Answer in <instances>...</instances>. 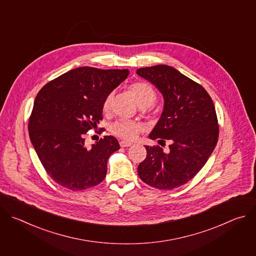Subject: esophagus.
Masks as SVG:
<instances>
[{"label":"esophagus","mask_w":256,"mask_h":256,"mask_svg":"<svg viewBox=\"0 0 256 256\" xmlns=\"http://www.w3.org/2000/svg\"><path fill=\"white\" fill-rule=\"evenodd\" d=\"M120 147L126 148V147H130V146H132V144L130 142H126V140H120Z\"/></svg>","instance_id":"34e87169"}]
</instances>
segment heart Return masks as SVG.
<instances>
[{
  "mask_svg": "<svg viewBox=\"0 0 256 256\" xmlns=\"http://www.w3.org/2000/svg\"><path fill=\"white\" fill-rule=\"evenodd\" d=\"M130 91L134 95L138 105L142 108H147L152 106L157 98L156 92L154 88L146 82H136L132 85H130ZM114 98V93L108 94L107 97L104 100L103 103V112H108L110 110L112 102ZM110 132L124 140H132L136 138L140 130H142V126L138 122H130V120H118L114 122L110 128H109Z\"/></svg>",
  "mask_w": 256,
  "mask_h": 256,
  "instance_id": "b5f03b06",
  "label": "heart"
}]
</instances>
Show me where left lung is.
<instances>
[{"mask_svg": "<svg viewBox=\"0 0 256 256\" xmlns=\"http://www.w3.org/2000/svg\"><path fill=\"white\" fill-rule=\"evenodd\" d=\"M136 74L164 98L162 114L149 138L170 142L166 153L159 146H144L147 157L138 174L144 184L170 190L188 184L212 155L218 138L214 105L204 87L173 66L140 68Z\"/></svg>", "mask_w": 256, "mask_h": 256, "instance_id": "obj_1", "label": "left lung"}]
</instances>
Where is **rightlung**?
<instances>
[{
  "label": "right lung",
  "instance_id": "obj_1",
  "mask_svg": "<svg viewBox=\"0 0 256 256\" xmlns=\"http://www.w3.org/2000/svg\"><path fill=\"white\" fill-rule=\"evenodd\" d=\"M130 70L72 68L48 83L38 94L28 130L48 174L62 188L79 192L99 184L107 160L120 150L112 136L86 147L84 134L102 120L103 103Z\"/></svg>",
  "mask_w": 256,
  "mask_h": 256
}]
</instances>
